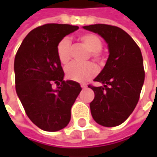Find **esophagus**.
<instances>
[{
	"mask_svg": "<svg viewBox=\"0 0 157 157\" xmlns=\"http://www.w3.org/2000/svg\"><path fill=\"white\" fill-rule=\"evenodd\" d=\"M80 86H81V87L83 88V89H85V88H86V87H87V86H86V84H81V85H80Z\"/></svg>",
	"mask_w": 157,
	"mask_h": 157,
	"instance_id": "esophagus-1",
	"label": "esophagus"
}]
</instances>
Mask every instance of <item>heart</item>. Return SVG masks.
Wrapping results in <instances>:
<instances>
[{
    "mask_svg": "<svg viewBox=\"0 0 157 157\" xmlns=\"http://www.w3.org/2000/svg\"><path fill=\"white\" fill-rule=\"evenodd\" d=\"M78 39L90 51V56L98 63L104 61V53L102 52L103 43L98 35L85 33L78 36ZM57 54L59 61L63 64L70 62L71 57V44L69 38L63 37L57 46ZM98 72L97 66L92 62L86 63H72L65 68L67 78L77 82H84L94 78Z\"/></svg>",
    "mask_w": 157,
    "mask_h": 157,
    "instance_id": "1",
    "label": "heart"
}]
</instances>
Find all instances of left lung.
Segmentation results:
<instances>
[{"mask_svg": "<svg viewBox=\"0 0 157 157\" xmlns=\"http://www.w3.org/2000/svg\"><path fill=\"white\" fill-rule=\"evenodd\" d=\"M83 28L100 35L109 49L104 69L94 78L104 86H88L94 92V99L90 103L92 116L101 126L116 127L129 117L140 98L145 78L142 52L121 28L108 24Z\"/></svg>", "mask_w": 157, "mask_h": 157, "instance_id": "1", "label": "left lung"}]
</instances>
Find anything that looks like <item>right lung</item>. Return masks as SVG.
I'll use <instances>...</instances> for the list:
<instances>
[{
	"mask_svg": "<svg viewBox=\"0 0 157 157\" xmlns=\"http://www.w3.org/2000/svg\"><path fill=\"white\" fill-rule=\"evenodd\" d=\"M78 26L47 23L32 29L15 54V91L29 120L39 128L56 132L71 120V109L82 88L64 81L57 54L59 41ZM57 83L58 89L52 86Z\"/></svg>",
	"mask_w": 157,
	"mask_h": 157,
	"instance_id": "1",
	"label": "right lung"
}]
</instances>
